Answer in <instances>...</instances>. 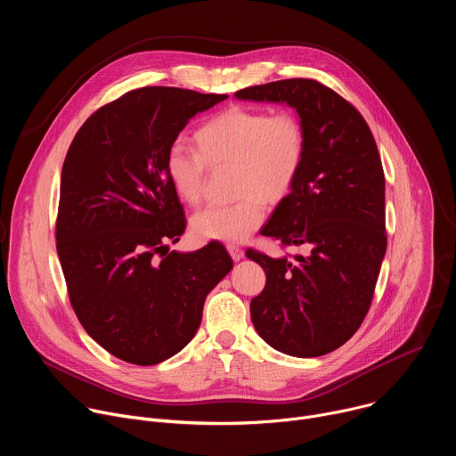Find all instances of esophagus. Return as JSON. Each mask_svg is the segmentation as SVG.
<instances>
[{
    "label": "esophagus",
    "mask_w": 456,
    "mask_h": 456,
    "mask_svg": "<svg viewBox=\"0 0 456 456\" xmlns=\"http://www.w3.org/2000/svg\"><path fill=\"white\" fill-rule=\"evenodd\" d=\"M227 250H229V254H231V257L234 259V262H240V259H243V256H245V252H243V248L241 247H238V245H227Z\"/></svg>",
    "instance_id": "esophagus-1"
}]
</instances>
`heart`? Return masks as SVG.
<instances>
[{
    "mask_svg": "<svg viewBox=\"0 0 456 456\" xmlns=\"http://www.w3.org/2000/svg\"><path fill=\"white\" fill-rule=\"evenodd\" d=\"M199 151L173 146L166 175L176 197L197 206L206 191L208 164L236 166L231 206H209L192 216L197 236L240 243L265 220V202L280 204L294 189L306 155L303 122L292 111L232 106L211 117L194 134Z\"/></svg>",
    "mask_w": 456,
    "mask_h": 456,
    "instance_id": "obj_1",
    "label": "heart"
}]
</instances>
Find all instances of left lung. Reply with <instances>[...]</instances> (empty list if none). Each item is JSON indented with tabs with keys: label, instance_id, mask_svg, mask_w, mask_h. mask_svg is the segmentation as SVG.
Listing matches in <instances>:
<instances>
[{
	"label": "left lung",
	"instance_id": "1",
	"mask_svg": "<svg viewBox=\"0 0 456 456\" xmlns=\"http://www.w3.org/2000/svg\"><path fill=\"white\" fill-rule=\"evenodd\" d=\"M234 97L294 108L306 134L299 178L262 234L310 252L289 262L247 250L267 274L264 292L250 301L252 324L281 354H330L361 327L386 254L384 171L375 139L348 101L312 79L250 86Z\"/></svg>",
	"mask_w": 456,
	"mask_h": 456
}]
</instances>
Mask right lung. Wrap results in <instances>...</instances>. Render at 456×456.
I'll return each instance as SVG.
<instances>
[{
    "mask_svg": "<svg viewBox=\"0 0 456 456\" xmlns=\"http://www.w3.org/2000/svg\"><path fill=\"white\" fill-rule=\"evenodd\" d=\"M225 99L169 86L127 92L81 126L64 159L55 240L70 303L86 334L126 362L178 354L232 269L218 241L169 250L185 218L166 175L185 124Z\"/></svg>",
    "mask_w": 456,
    "mask_h": 456,
    "instance_id": "1",
    "label": "right lung"
}]
</instances>
